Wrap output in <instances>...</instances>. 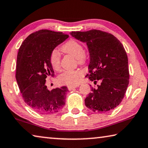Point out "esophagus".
<instances>
[{"mask_svg":"<svg viewBox=\"0 0 148 148\" xmlns=\"http://www.w3.org/2000/svg\"><path fill=\"white\" fill-rule=\"evenodd\" d=\"M78 86H68V89H69V90H70V91H71V90H72V89H75V88H76V87H77Z\"/></svg>","mask_w":148,"mask_h":148,"instance_id":"1","label":"esophagus"}]
</instances>
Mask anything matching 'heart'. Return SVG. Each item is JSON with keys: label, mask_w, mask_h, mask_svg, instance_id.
<instances>
[{"label": "heart", "mask_w": 148, "mask_h": 148, "mask_svg": "<svg viewBox=\"0 0 148 148\" xmlns=\"http://www.w3.org/2000/svg\"><path fill=\"white\" fill-rule=\"evenodd\" d=\"M64 53L71 54L77 59L79 63H83L86 59V53L81 43L75 40H70L61 47ZM49 62L52 68L56 71L60 69V57L57 50H53L49 57ZM84 71L82 70H67L59 75V80L61 83L74 86L79 83L83 77Z\"/></svg>", "instance_id": "obj_1"}]
</instances>
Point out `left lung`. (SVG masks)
<instances>
[{
	"label": "left lung",
	"mask_w": 148,
	"mask_h": 148,
	"mask_svg": "<svg viewBox=\"0 0 148 148\" xmlns=\"http://www.w3.org/2000/svg\"><path fill=\"white\" fill-rule=\"evenodd\" d=\"M71 34L86 43L90 56L89 79L96 85L85 99V104L95 112H106L121 103L129 82L128 58L125 48L113 34L100 30L73 31Z\"/></svg>",
	"instance_id": "1"
}]
</instances>
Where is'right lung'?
Returning a JSON list of instances; mask_svg holds the SVG:
<instances>
[{
  "label": "right lung",
  "mask_w": 148,
  "mask_h": 148,
  "mask_svg": "<svg viewBox=\"0 0 148 148\" xmlns=\"http://www.w3.org/2000/svg\"><path fill=\"white\" fill-rule=\"evenodd\" d=\"M68 34L42 29L27 37L20 46L17 58L16 77L25 103L41 114L59 112L65 104L66 86L47 89L46 78L54 76L49 62L52 51L63 42Z\"/></svg>",
  "instance_id": "right-lung-1"
}]
</instances>
